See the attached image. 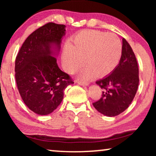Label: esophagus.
Instances as JSON below:
<instances>
[{
	"label": "esophagus",
	"mask_w": 156,
	"mask_h": 156,
	"mask_svg": "<svg viewBox=\"0 0 156 156\" xmlns=\"http://www.w3.org/2000/svg\"><path fill=\"white\" fill-rule=\"evenodd\" d=\"M76 82L78 84L81 85V86L87 87V86H89V83H88V82H81V81H79V80L76 81Z\"/></svg>",
	"instance_id": "esophagus-1"
}]
</instances>
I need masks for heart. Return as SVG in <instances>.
I'll return each mask as SVG.
<instances>
[{"instance_id":"heart-1","label":"heart","mask_w":156,"mask_h":156,"mask_svg":"<svg viewBox=\"0 0 156 156\" xmlns=\"http://www.w3.org/2000/svg\"><path fill=\"white\" fill-rule=\"evenodd\" d=\"M122 55V43L115 34L95 30H87L78 33L73 40V45L64 48L62 61L68 72H73L87 64L79 72L83 80L97 76L103 77L115 69Z\"/></svg>"}]
</instances>
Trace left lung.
Returning <instances> with one entry per match:
<instances>
[{
  "mask_svg": "<svg viewBox=\"0 0 156 156\" xmlns=\"http://www.w3.org/2000/svg\"><path fill=\"white\" fill-rule=\"evenodd\" d=\"M122 55L112 72L96 84L104 89L102 97L93 103L98 112L106 116H116L129 107L137 91L139 77L137 60L131 47L122 39Z\"/></svg>",
  "mask_w": 156,
  "mask_h": 156,
  "instance_id": "8db88e82",
  "label": "left lung"
}]
</instances>
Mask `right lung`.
<instances>
[{
    "label": "right lung",
    "mask_w": 156,
    "mask_h": 156,
    "mask_svg": "<svg viewBox=\"0 0 156 156\" xmlns=\"http://www.w3.org/2000/svg\"><path fill=\"white\" fill-rule=\"evenodd\" d=\"M65 25L49 23L31 33L16 59V80L27 107L38 115H48L61 104L64 91L74 84L57 63Z\"/></svg>",
    "instance_id": "add662e5"
}]
</instances>
